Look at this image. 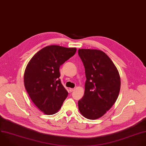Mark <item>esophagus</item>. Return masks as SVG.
<instances>
[{"label": "esophagus", "instance_id": "esophagus-1", "mask_svg": "<svg viewBox=\"0 0 146 146\" xmlns=\"http://www.w3.org/2000/svg\"><path fill=\"white\" fill-rule=\"evenodd\" d=\"M74 88H69V91H70V92H72L73 91H74Z\"/></svg>", "mask_w": 146, "mask_h": 146}]
</instances>
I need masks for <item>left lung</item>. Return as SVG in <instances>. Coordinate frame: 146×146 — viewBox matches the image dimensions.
I'll return each instance as SVG.
<instances>
[{"label":"left lung","mask_w":146,"mask_h":146,"mask_svg":"<svg viewBox=\"0 0 146 146\" xmlns=\"http://www.w3.org/2000/svg\"><path fill=\"white\" fill-rule=\"evenodd\" d=\"M78 54L86 78L84 95L78 102V109L85 118L95 120L103 116L116 102L120 89V75L103 51L82 48Z\"/></svg>","instance_id":"obj_1"}]
</instances>
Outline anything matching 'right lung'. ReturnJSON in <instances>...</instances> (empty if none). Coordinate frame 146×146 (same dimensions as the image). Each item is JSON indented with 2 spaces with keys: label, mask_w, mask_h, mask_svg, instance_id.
<instances>
[{
  "label": "right lung",
  "mask_w": 146,
  "mask_h": 146,
  "mask_svg": "<svg viewBox=\"0 0 146 146\" xmlns=\"http://www.w3.org/2000/svg\"><path fill=\"white\" fill-rule=\"evenodd\" d=\"M76 48L46 46L28 63L24 74L25 88L34 104L44 113L53 115L61 108L68 92L61 82L60 67L73 56Z\"/></svg>",
  "instance_id": "obj_1"
}]
</instances>
